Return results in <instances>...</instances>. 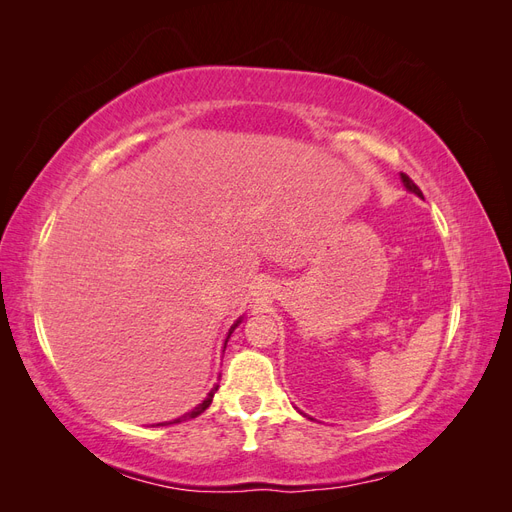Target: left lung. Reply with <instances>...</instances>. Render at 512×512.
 I'll return each mask as SVG.
<instances>
[{
  "mask_svg": "<svg viewBox=\"0 0 512 512\" xmlns=\"http://www.w3.org/2000/svg\"><path fill=\"white\" fill-rule=\"evenodd\" d=\"M401 181H404V185H406V190H410V192H414L416 196H423V192L421 190H418V185L408 177V175H404V173H401Z\"/></svg>",
  "mask_w": 512,
  "mask_h": 512,
  "instance_id": "8db88e82",
  "label": "left lung"
}]
</instances>
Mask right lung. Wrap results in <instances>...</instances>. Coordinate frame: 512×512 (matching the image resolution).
Returning <instances> with one entry per match:
<instances>
[{"label":"right lung","instance_id":"1","mask_svg":"<svg viewBox=\"0 0 512 512\" xmlns=\"http://www.w3.org/2000/svg\"><path fill=\"white\" fill-rule=\"evenodd\" d=\"M239 322H241V318L235 322V324H232V327H230V331H228V337H230V333L232 331H235L237 327H239ZM228 337H226V342H228ZM226 348V346H224ZM215 391H218V384H215L213 386V389L209 391V395L205 397V401H203V404H198L194 410H190V412H185L183 416H179V418H175V421H168V423H160V425H173V423H181V421H190V418H196L198 414H203L209 406H211V401H213V395H215Z\"/></svg>","mask_w":512,"mask_h":512}]
</instances>
